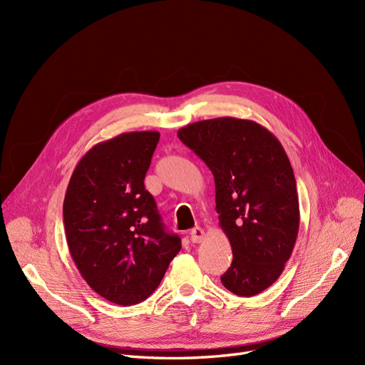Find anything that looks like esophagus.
Returning a JSON list of instances; mask_svg holds the SVG:
<instances>
[{"instance_id": "esophagus-1", "label": "esophagus", "mask_w": 365, "mask_h": 365, "mask_svg": "<svg viewBox=\"0 0 365 365\" xmlns=\"http://www.w3.org/2000/svg\"><path fill=\"white\" fill-rule=\"evenodd\" d=\"M204 237H205V231H204V228H201V227H196V228H193V230H192V233H190V240L193 242V244H201V242L204 240Z\"/></svg>"}]
</instances>
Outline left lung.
Listing matches in <instances>:
<instances>
[{"label": "left lung", "instance_id": "obj_1", "mask_svg": "<svg viewBox=\"0 0 365 365\" xmlns=\"http://www.w3.org/2000/svg\"><path fill=\"white\" fill-rule=\"evenodd\" d=\"M178 137L212 170L219 225L233 262L220 282L240 297L260 294L280 277L300 225L297 182L280 141L252 120L196 121Z\"/></svg>", "mask_w": 365, "mask_h": 365}]
</instances>
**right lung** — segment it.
Here are the masks:
<instances>
[{"mask_svg": "<svg viewBox=\"0 0 365 365\" xmlns=\"http://www.w3.org/2000/svg\"><path fill=\"white\" fill-rule=\"evenodd\" d=\"M158 140L157 130H137L97 143L77 163L65 193V236L76 267L93 291L120 306L146 300L181 250L145 189Z\"/></svg>", "mask_w": 365, "mask_h": 365, "instance_id": "1", "label": "right lung"}]
</instances>
